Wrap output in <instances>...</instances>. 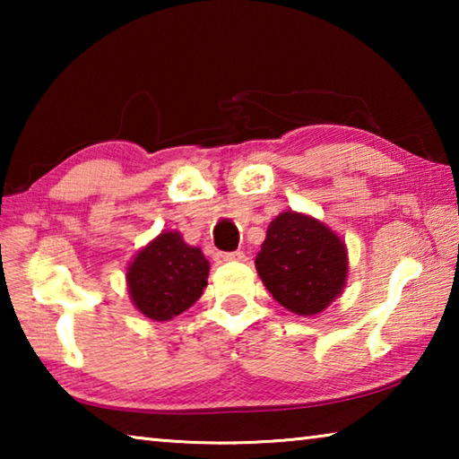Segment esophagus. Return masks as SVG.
Segmentation results:
<instances>
[{"instance_id":"obj_1","label":"esophagus","mask_w":459,"mask_h":459,"mask_svg":"<svg viewBox=\"0 0 459 459\" xmlns=\"http://www.w3.org/2000/svg\"><path fill=\"white\" fill-rule=\"evenodd\" d=\"M222 261H245V253L235 251V253H222Z\"/></svg>"}]
</instances>
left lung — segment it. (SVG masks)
I'll list each match as a JSON object with an SVG mask.
<instances>
[{"instance_id":"1","label":"left lung","mask_w":459,"mask_h":459,"mask_svg":"<svg viewBox=\"0 0 459 459\" xmlns=\"http://www.w3.org/2000/svg\"><path fill=\"white\" fill-rule=\"evenodd\" d=\"M255 267L273 299L295 316L322 314L348 281V248L312 214L285 211L267 227Z\"/></svg>"}]
</instances>
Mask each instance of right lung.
<instances>
[{"instance_id":"right-lung-1","label":"right lung","mask_w":459,"mask_h":459,"mask_svg":"<svg viewBox=\"0 0 459 459\" xmlns=\"http://www.w3.org/2000/svg\"><path fill=\"white\" fill-rule=\"evenodd\" d=\"M211 263L178 230H161L127 265V291L139 314L168 322L192 307L208 285Z\"/></svg>"}]
</instances>
